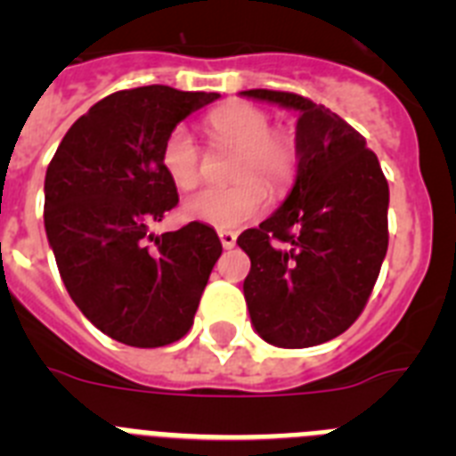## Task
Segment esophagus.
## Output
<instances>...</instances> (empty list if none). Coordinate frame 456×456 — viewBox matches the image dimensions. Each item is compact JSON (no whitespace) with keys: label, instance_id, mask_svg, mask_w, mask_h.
<instances>
[{"label":"esophagus","instance_id":"obj_1","mask_svg":"<svg viewBox=\"0 0 456 456\" xmlns=\"http://www.w3.org/2000/svg\"><path fill=\"white\" fill-rule=\"evenodd\" d=\"M219 240H221V247H224V248H232V247H235L237 235H235V232H231V231H221L219 232Z\"/></svg>","mask_w":456,"mask_h":456}]
</instances>
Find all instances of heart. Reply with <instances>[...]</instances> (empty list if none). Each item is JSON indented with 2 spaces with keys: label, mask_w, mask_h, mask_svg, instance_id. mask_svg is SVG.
Wrapping results in <instances>:
<instances>
[{
  "label": "heart",
  "mask_w": 456,
  "mask_h": 456,
  "mask_svg": "<svg viewBox=\"0 0 456 456\" xmlns=\"http://www.w3.org/2000/svg\"><path fill=\"white\" fill-rule=\"evenodd\" d=\"M209 134L237 148L232 180L225 189H203L183 203V215L219 231H232L257 219L267 208V189L281 191L297 168V143L288 132H273L263 109L232 102L208 116ZM162 168L178 189H191L200 180L199 143L184 125H175L162 143ZM263 179L262 183L259 180Z\"/></svg>",
  "instance_id": "heart-1"
}]
</instances>
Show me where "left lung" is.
<instances>
[{
	"mask_svg": "<svg viewBox=\"0 0 456 456\" xmlns=\"http://www.w3.org/2000/svg\"><path fill=\"white\" fill-rule=\"evenodd\" d=\"M240 95L299 114L292 189L260 228L237 237L251 257V324L273 347L322 345L356 322L377 283L388 251V183L363 136L324 104L267 88Z\"/></svg>",
	"mask_w": 456,
	"mask_h": 456,
	"instance_id": "8db88e82",
	"label": "left lung"
}]
</instances>
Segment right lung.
<instances>
[{
	"mask_svg": "<svg viewBox=\"0 0 456 456\" xmlns=\"http://www.w3.org/2000/svg\"><path fill=\"white\" fill-rule=\"evenodd\" d=\"M219 93L141 86L72 123L45 173V232L70 299L130 347H162L191 329L221 241L191 221L151 232L178 205L162 168L168 132ZM155 240V245L150 241Z\"/></svg>",
	"mask_w": 456,
	"mask_h": 456,
	"instance_id": "obj_1",
	"label": "right lung"
}]
</instances>
